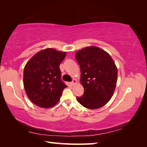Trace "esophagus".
<instances>
[{
	"instance_id": "1",
	"label": "esophagus",
	"mask_w": 147,
	"mask_h": 147,
	"mask_svg": "<svg viewBox=\"0 0 147 147\" xmlns=\"http://www.w3.org/2000/svg\"><path fill=\"white\" fill-rule=\"evenodd\" d=\"M77 83V80L76 79H74L73 81L71 82V85H73V86H74V85H75V84Z\"/></svg>"
}]
</instances>
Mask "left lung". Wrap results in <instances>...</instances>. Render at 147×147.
Here are the masks:
<instances>
[{
  "label": "left lung",
  "instance_id": "obj_1",
  "mask_svg": "<svg viewBox=\"0 0 147 147\" xmlns=\"http://www.w3.org/2000/svg\"><path fill=\"white\" fill-rule=\"evenodd\" d=\"M80 67L84 93L77 100L88 109H98L108 102L115 91L117 68L111 56L97 47H87L75 54Z\"/></svg>",
  "mask_w": 147,
  "mask_h": 147
}]
</instances>
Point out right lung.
<instances>
[{
  "label": "right lung",
  "instance_id": "right-lung-1",
  "mask_svg": "<svg viewBox=\"0 0 147 147\" xmlns=\"http://www.w3.org/2000/svg\"><path fill=\"white\" fill-rule=\"evenodd\" d=\"M65 56V52L47 48L32 56L24 67V90L30 100L40 108L55 106L67 88L61 80L59 69Z\"/></svg>",
  "mask_w": 147,
  "mask_h": 147
}]
</instances>
